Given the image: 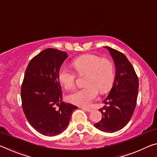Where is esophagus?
Returning a JSON list of instances; mask_svg holds the SVG:
<instances>
[{"instance_id":"obj_1","label":"esophagus","mask_w":157,"mask_h":157,"mask_svg":"<svg viewBox=\"0 0 157 157\" xmlns=\"http://www.w3.org/2000/svg\"><path fill=\"white\" fill-rule=\"evenodd\" d=\"M81 108H82L83 110H85V111H88V112H91V111H93L91 108H88V107H81Z\"/></svg>"}]
</instances>
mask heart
<instances>
[{
    "mask_svg": "<svg viewBox=\"0 0 157 157\" xmlns=\"http://www.w3.org/2000/svg\"><path fill=\"white\" fill-rule=\"evenodd\" d=\"M74 69L79 74L86 73L84 86L74 90L68 95L69 102L79 106L89 105L96 99L98 91L103 94L113 83L115 69L110 60L95 55H86L78 57L72 62ZM58 78L63 86L71 89L75 85V74L66 66H62Z\"/></svg>",
    "mask_w": 157,
    "mask_h": 157,
    "instance_id": "obj_1",
    "label": "heart"
}]
</instances>
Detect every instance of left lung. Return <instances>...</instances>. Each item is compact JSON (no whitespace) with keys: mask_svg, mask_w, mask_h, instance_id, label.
<instances>
[{"mask_svg":"<svg viewBox=\"0 0 157 157\" xmlns=\"http://www.w3.org/2000/svg\"><path fill=\"white\" fill-rule=\"evenodd\" d=\"M109 52L116 66V75L107 97L100 111L102 119L94 126L100 131L112 133L127 125L136 105L139 79L132 63L123 53L105 46Z\"/></svg>","mask_w":157,"mask_h":157,"instance_id":"obj_1","label":"left lung"}]
</instances>
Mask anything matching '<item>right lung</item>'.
Returning <instances> with one entry per match:
<instances>
[{
	"mask_svg": "<svg viewBox=\"0 0 157 157\" xmlns=\"http://www.w3.org/2000/svg\"><path fill=\"white\" fill-rule=\"evenodd\" d=\"M67 57L65 52L48 48L34 57L25 70L21 90L23 112L31 126L45 136L62 133L78 109L62 101L58 73Z\"/></svg>",
	"mask_w": 157,
	"mask_h": 157,
	"instance_id": "add662e5",
	"label": "right lung"
}]
</instances>
